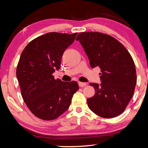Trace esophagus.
Returning <instances> with one entry per match:
<instances>
[{
  "mask_svg": "<svg viewBox=\"0 0 148 148\" xmlns=\"http://www.w3.org/2000/svg\"><path fill=\"white\" fill-rule=\"evenodd\" d=\"M78 85L79 87H84L87 85V83H84V82H78Z\"/></svg>",
  "mask_w": 148,
  "mask_h": 148,
  "instance_id": "esophagus-1",
  "label": "esophagus"
}]
</instances>
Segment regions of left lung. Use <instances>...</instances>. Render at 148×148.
Instances as JSON below:
<instances>
[{
    "label": "left lung",
    "instance_id": "1",
    "mask_svg": "<svg viewBox=\"0 0 148 148\" xmlns=\"http://www.w3.org/2000/svg\"><path fill=\"white\" fill-rule=\"evenodd\" d=\"M76 40L84 47L91 68L101 69V84H89L95 90L94 96L87 99L89 109L104 118L119 116L131 101L136 84L131 54L116 38L101 32H81Z\"/></svg>",
    "mask_w": 148,
    "mask_h": 148
}]
</instances>
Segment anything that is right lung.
Listing matches in <instances>:
<instances>
[{"label":"right lung","instance_id":"1","mask_svg":"<svg viewBox=\"0 0 148 148\" xmlns=\"http://www.w3.org/2000/svg\"><path fill=\"white\" fill-rule=\"evenodd\" d=\"M77 32H48L30 42L20 56L16 76L24 102L38 118L49 121L66 111L79 89L76 82L54 78L61 68L64 51L74 41Z\"/></svg>","mask_w":148,"mask_h":148}]
</instances>
